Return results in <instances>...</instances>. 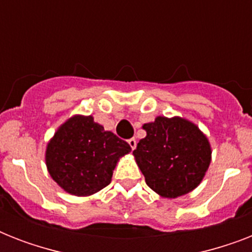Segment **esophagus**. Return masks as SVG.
<instances>
[{"instance_id":"esophagus-1","label":"esophagus","mask_w":252,"mask_h":252,"mask_svg":"<svg viewBox=\"0 0 252 252\" xmlns=\"http://www.w3.org/2000/svg\"><path fill=\"white\" fill-rule=\"evenodd\" d=\"M128 144H129L130 149H132V150L136 149V145H137V142H136V140H134V138H129V140H128Z\"/></svg>"}]
</instances>
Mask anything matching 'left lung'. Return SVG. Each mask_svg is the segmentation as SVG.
I'll return each mask as SVG.
<instances>
[{
  "label": "left lung",
  "instance_id": "left-lung-1",
  "mask_svg": "<svg viewBox=\"0 0 252 252\" xmlns=\"http://www.w3.org/2000/svg\"><path fill=\"white\" fill-rule=\"evenodd\" d=\"M146 137L133 150L146 184L162 197H178L195 189L211 163L205 134L182 118L158 116L142 126Z\"/></svg>",
  "mask_w": 252,
  "mask_h": 252
}]
</instances>
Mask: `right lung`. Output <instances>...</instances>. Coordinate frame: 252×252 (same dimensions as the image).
<instances>
[{"instance_id":"add662e5","label":"right lung","mask_w":252,"mask_h":252,"mask_svg":"<svg viewBox=\"0 0 252 252\" xmlns=\"http://www.w3.org/2000/svg\"><path fill=\"white\" fill-rule=\"evenodd\" d=\"M130 146L93 116L76 115L57 129L48 142L45 163L49 175L64 191L89 196L111 183L119 158Z\"/></svg>"}]
</instances>
